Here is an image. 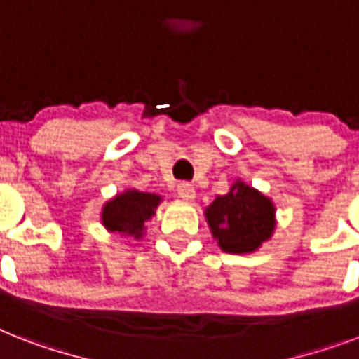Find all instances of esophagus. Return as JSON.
Instances as JSON below:
<instances>
[{
    "instance_id": "1",
    "label": "esophagus",
    "mask_w": 359,
    "mask_h": 359,
    "mask_svg": "<svg viewBox=\"0 0 359 359\" xmlns=\"http://www.w3.org/2000/svg\"><path fill=\"white\" fill-rule=\"evenodd\" d=\"M179 197L184 201H194L195 199V188L189 182H180L179 184Z\"/></svg>"
}]
</instances>
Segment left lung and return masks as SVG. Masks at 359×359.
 <instances>
[{"mask_svg":"<svg viewBox=\"0 0 359 359\" xmlns=\"http://www.w3.org/2000/svg\"><path fill=\"white\" fill-rule=\"evenodd\" d=\"M210 232L221 250L249 255L275 232L276 208L273 201L243 180H236L229 194L217 195L205 210Z\"/></svg>","mask_w":359,"mask_h":359,"instance_id":"left-lung-1","label":"left lung"}]
</instances>
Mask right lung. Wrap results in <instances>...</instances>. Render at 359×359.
<instances>
[{
	"mask_svg": "<svg viewBox=\"0 0 359 359\" xmlns=\"http://www.w3.org/2000/svg\"><path fill=\"white\" fill-rule=\"evenodd\" d=\"M162 203V195L138 191L129 188L114 195L101 210V221L109 232L121 236H133L134 240L144 238L145 223L154 215V210Z\"/></svg>",
	"mask_w": 359,
	"mask_h": 359,
	"instance_id": "1",
	"label": "right lung"
}]
</instances>
